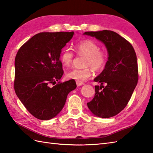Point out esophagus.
<instances>
[{
	"label": "esophagus",
	"instance_id": "obj_1",
	"mask_svg": "<svg viewBox=\"0 0 153 153\" xmlns=\"http://www.w3.org/2000/svg\"><path fill=\"white\" fill-rule=\"evenodd\" d=\"M76 84H77V86H81V85H83L84 83L82 82H79V81H76Z\"/></svg>",
	"mask_w": 153,
	"mask_h": 153
}]
</instances>
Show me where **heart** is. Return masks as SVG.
<instances>
[{
    "label": "heart",
    "mask_w": 153,
    "mask_h": 153,
    "mask_svg": "<svg viewBox=\"0 0 153 153\" xmlns=\"http://www.w3.org/2000/svg\"><path fill=\"white\" fill-rule=\"evenodd\" d=\"M76 51L77 54L85 56L83 69H72L68 71V78L79 82H83L89 78L91 75V70L99 71L105 66L107 60V54L103 51L100 50L99 45L95 41L86 39L79 42L76 46ZM74 53L70 48H64L61 52L60 60L64 66L68 67L72 63Z\"/></svg>",
    "instance_id": "obj_1"
}]
</instances>
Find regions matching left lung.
I'll use <instances>...</instances> for the list:
<instances>
[{
    "label": "left lung",
    "instance_id": "8db88e82",
    "mask_svg": "<svg viewBox=\"0 0 153 153\" xmlns=\"http://www.w3.org/2000/svg\"><path fill=\"white\" fill-rule=\"evenodd\" d=\"M83 35L101 41L108 51V60L102 71L94 81L95 97L87 102L94 115L108 118L118 114L128 105L138 82L137 56L134 47L114 31H87ZM105 84L106 86L102 85Z\"/></svg>",
    "mask_w": 153,
    "mask_h": 153
}]
</instances>
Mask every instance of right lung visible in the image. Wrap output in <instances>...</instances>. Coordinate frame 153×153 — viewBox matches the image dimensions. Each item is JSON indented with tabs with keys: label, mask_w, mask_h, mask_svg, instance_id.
<instances>
[{
	"label": "right lung",
	"mask_w": 153,
	"mask_h": 153,
	"mask_svg": "<svg viewBox=\"0 0 153 153\" xmlns=\"http://www.w3.org/2000/svg\"><path fill=\"white\" fill-rule=\"evenodd\" d=\"M74 34L42 32L35 35L18 50L15 58L16 95L35 118L48 120L62 110L67 96L76 88L74 79L58 82L62 76L60 56Z\"/></svg>",
	"instance_id": "1"
}]
</instances>
